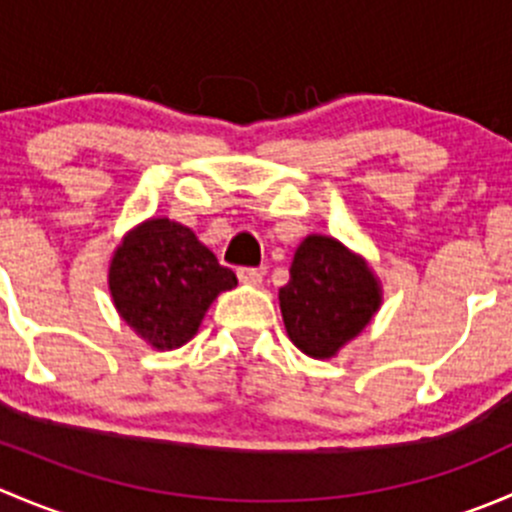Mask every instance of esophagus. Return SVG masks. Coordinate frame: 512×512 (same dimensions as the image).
<instances>
[{"instance_id":"obj_1","label":"esophagus","mask_w":512,"mask_h":512,"mask_svg":"<svg viewBox=\"0 0 512 512\" xmlns=\"http://www.w3.org/2000/svg\"><path fill=\"white\" fill-rule=\"evenodd\" d=\"M237 280H240L242 285L260 287L262 285V272L255 270V267H240V270H237Z\"/></svg>"}]
</instances>
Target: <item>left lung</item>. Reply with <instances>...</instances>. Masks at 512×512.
I'll return each instance as SVG.
<instances>
[{"mask_svg":"<svg viewBox=\"0 0 512 512\" xmlns=\"http://www.w3.org/2000/svg\"><path fill=\"white\" fill-rule=\"evenodd\" d=\"M381 302L384 289L364 255L317 232L299 242L280 289L289 342L312 359H334L369 327Z\"/></svg>","mask_w":512,"mask_h":512,"instance_id":"obj_1","label":"left lung"}]
</instances>
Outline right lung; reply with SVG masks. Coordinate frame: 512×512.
<instances>
[{"instance_id": "1", "label": "right lung", "mask_w": 512, "mask_h": 512, "mask_svg": "<svg viewBox=\"0 0 512 512\" xmlns=\"http://www.w3.org/2000/svg\"><path fill=\"white\" fill-rule=\"evenodd\" d=\"M237 287L235 272L168 218H148L123 235L108 262V292L118 317L158 352L198 334L218 294Z\"/></svg>"}]
</instances>
